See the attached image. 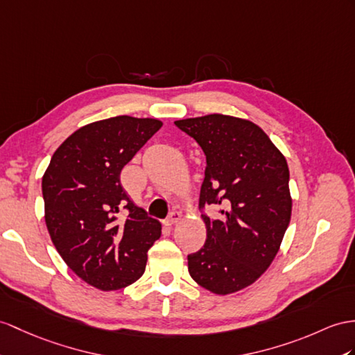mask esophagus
Listing matches in <instances>:
<instances>
[{"label": "esophagus", "instance_id": "obj_1", "mask_svg": "<svg viewBox=\"0 0 355 355\" xmlns=\"http://www.w3.org/2000/svg\"><path fill=\"white\" fill-rule=\"evenodd\" d=\"M179 220H180V212L173 211V212L170 214V217L166 220V226H168V227L175 226V224H176Z\"/></svg>", "mask_w": 355, "mask_h": 355}]
</instances>
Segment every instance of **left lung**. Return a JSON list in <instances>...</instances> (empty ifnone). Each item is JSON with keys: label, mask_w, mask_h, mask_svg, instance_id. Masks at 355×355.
Listing matches in <instances>:
<instances>
[{"label": "left lung", "mask_w": 355, "mask_h": 355, "mask_svg": "<svg viewBox=\"0 0 355 355\" xmlns=\"http://www.w3.org/2000/svg\"><path fill=\"white\" fill-rule=\"evenodd\" d=\"M175 125L206 155L200 205H221L220 220L202 215L206 243L188 256L193 280L217 295L253 284L277 256L292 197L286 158L250 120L207 114Z\"/></svg>", "instance_id": "8db88e82"}]
</instances>
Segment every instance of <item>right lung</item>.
<instances>
[{
  "label": "right lung",
  "mask_w": 355,
  "mask_h": 355,
  "mask_svg": "<svg viewBox=\"0 0 355 355\" xmlns=\"http://www.w3.org/2000/svg\"><path fill=\"white\" fill-rule=\"evenodd\" d=\"M161 126L158 119L131 116L85 125L60 144L42 178L53 244L93 288L108 292L137 282L161 236V223L120 185V171Z\"/></svg>",
  "instance_id": "right-lung-1"
}]
</instances>
